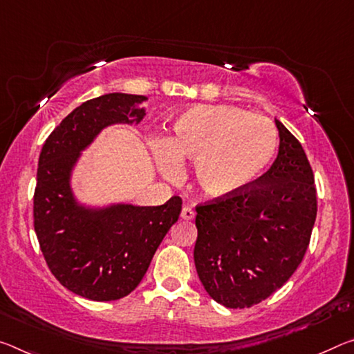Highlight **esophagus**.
I'll use <instances>...</instances> for the list:
<instances>
[{"mask_svg": "<svg viewBox=\"0 0 354 354\" xmlns=\"http://www.w3.org/2000/svg\"><path fill=\"white\" fill-rule=\"evenodd\" d=\"M181 217L184 218V221H192V218L195 217V212H194L192 207H183Z\"/></svg>", "mask_w": 354, "mask_h": 354, "instance_id": "1", "label": "esophagus"}]
</instances>
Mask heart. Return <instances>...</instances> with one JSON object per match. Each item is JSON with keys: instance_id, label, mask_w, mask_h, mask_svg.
<instances>
[{"instance_id": "obj_1", "label": "heart", "mask_w": 354, "mask_h": 354, "mask_svg": "<svg viewBox=\"0 0 354 354\" xmlns=\"http://www.w3.org/2000/svg\"><path fill=\"white\" fill-rule=\"evenodd\" d=\"M279 133L271 120L232 105L194 106L175 121L173 136L153 142L157 167L168 178L181 160H195V181L211 197L249 187L271 167Z\"/></svg>"}]
</instances>
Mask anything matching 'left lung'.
Returning <instances> with one entry per match:
<instances>
[{
	"mask_svg": "<svg viewBox=\"0 0 354 354\" xmlns=\"http://www.w3.org/2000/svg\"><path fill=\"white\" fill-rule=\"evenodd\" d=\"M279 154L241 192L198 205L195 268L207 295L230 308L252 307L301 265L317 218L312 167L293 133L276 120Z\"/></svg>",
	"mask_w": 354,
	"mask_h": 354,
	"instance_id": "left-lung-1",
	"label": "left lung"
}]
</instances>
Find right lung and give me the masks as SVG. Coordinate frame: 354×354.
Instances as JSON below:
<instances>
[{"label": "right lung", "instance_id": "1", "mask_svg": "<svg viewBox=\"0 0 354 354\" xmlns=\"http://www.w3.org/2000/svg\"><path fill=\"white\" fill-rule=\"evenodd\" d=\"M147 97L110 93L71 111L44 143L35 190V232L48 269L72 293L116 301L137 288L157 248L176 223L183 200L160 206L80 205L71 187L83 149L111 124H138Z\"/></svg>", "mask_w": 354, "mask_h": 354}]
</instances>
